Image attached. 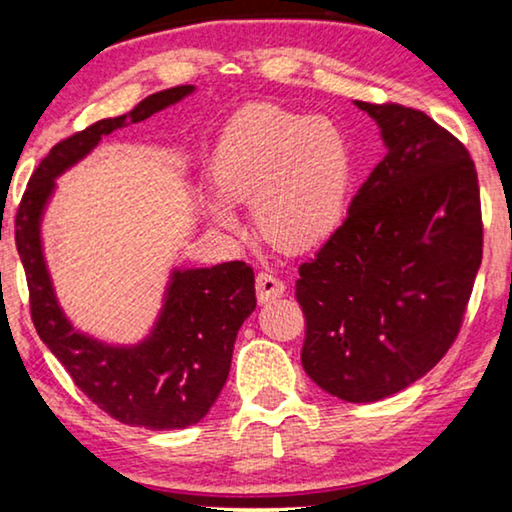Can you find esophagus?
<instances>
[{
    "label": "esophagus",
    "mask_w": 512,
    "mask_h": 512,
    "mask_svg": "<svg viewBox=\"0 0 512 512\" xmlns=\"http://www.w3.org/2000/svg\"><path fill=\"white\" fill-rule=\"evenodd\" d=\"M256 291H258V300L261 303H268V300H275L284 293V282L270 272H258L256 277Z\"/></svg>",
    "instance_id": "esophagus-1"
}]
</instances>
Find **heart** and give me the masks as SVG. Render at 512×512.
<instances>
[{"label":"heart","instance_id":"obj_1","mask_svg":"<svg viewBox=\"0 0 512 512\" xmlns=\"http://www.w3.org/2000/svg\"><path fill=\"white\" fill-rule=\"evenodd\" d=\"M212 177L226 200L254 202L256 228L272 247L307 251L345 221L354 153L331 118L256 104L226 125ZM209 214L226 230L240 228L223 200L209 202Z\"/></svg>","mask_w":512,"mask_h":512}]
</instances>
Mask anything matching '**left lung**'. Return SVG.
<instances>
[{
  "label": "left lung",
  "instance_id": "obj_1",
  "mask_svg": "<svg viewBox=\"0 0 512 512\" xmlns=\"http://www.w3.org/2000/svg\"><path fill=\"white\" fill-rule=\"evenodd\" d=\"M384 156L347 219L298 268L300 361L331 396L373 403L429 373L457 340L482 261L471 153L424 111L356 102Z\"/></svg>",
  "mask_w": 512,
  "mask_h": 512
}]
</instances>
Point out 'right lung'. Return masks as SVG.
I'll use <instances>...</instances> for the list:
<instances>
[{
    "label": "right lung",
    "mask_w": 512,
    "mask_h": 512,
    "mask_svg": "<svg viewBox=\"0 0 512 512\" xmlns=\"http://www.w3.org/2000/svg\"><path fill=\"white\" fill-rule=\"evenodd\" d=\"M191 90L193 86L160 90L130 114L104 118L62 139L34 170L16 212V247L39 338L97 408L118 422L153 431L198 424L219 398L237 331L256 307L254 270L244 261L177 270L149 338L135 347H109L76 333L62 314L41 254L39 221L58 174L116 128L146 121Z\"/></svg>",
    "instance_id": "add662e5"
}]
</instances>
